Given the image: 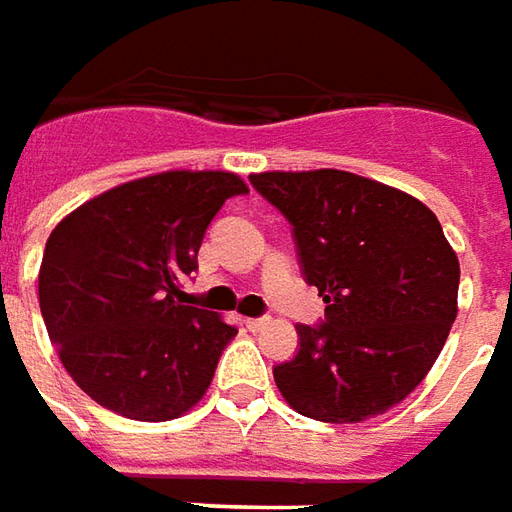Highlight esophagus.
Masks as SVG:
<instances>
[{
    "mask_svg": "<svg viewBox=\"0 0 512 512\" xmlns=\"http://www.w3.org/2000/svg\"><path fill=\"white\" fill-rule=\"evenodd\" d=\"M267 322H270L267 317H248V320H245V328H248V331H262Z\"/></svg>",
    "mask_w": 512,
    "mask_h": 512,
    "instance_id": "obj_1",
    "label": "esophagus"
}]
</instances>
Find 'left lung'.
Wrapping results in <instances>:
<instances>
[{"mask_svg": "<svg viewBox=\"0 0 512 512\" xmlns=\"http://www.w3.org/2000/svg\"><path fill=\"white\" fill-rule=\"evenodd\" d=\"M250 184L289 220L300 273L328 303L325 320L297 325L275 386L317 422L386 413L436 364L458 314L460 264L438 217L344 170H273Z\"/></svg>", "mask_w": 512, "mask_h": 512, "instance_id": "obj_1", "label": "left lung"}]
</instances>
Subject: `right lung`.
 <instances>
[{
	"label": "right lung",
	"instance_id": "right-lung-1",
	"mask_svg": "<svg viewBox=\"0 0 512 512\" xmlns=\"http://www.w3.org/2000/svg\"><path fill=\"white\" fill-rule=\"evenodd\" d=\"M245 181L220 170H170L101 192L54 228L38 300L49 339L76 386L101 408L168 422L215 378L237 328L192 306L206 228Z\"/></svg>",
	"mask_w": 512,
	"mask_h": 512
}]
</instances>
